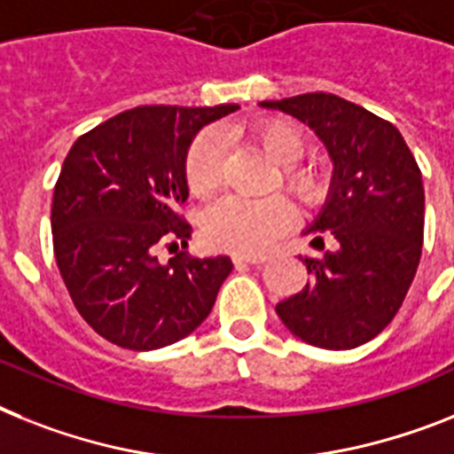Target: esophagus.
Returning <instances> with one entry per match:
<instances>
[{
	"mask_svg": "<svg viewBox=\"0 0 454 454\" xmlns=\"http://www.w3.org/2000/svg\"><path fill=\"white\" fill-rule=\"evenodd\" d=\"M267 262V254H234V264H264Z\"/></svg>",
	"mask_w": 454,
	"mask_h": 454,
	"instance_id": "34e87169",
	"label": "esophagus"
}]
</instances>
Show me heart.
I'll return each mask as SVG.
<instances>
[{"label": "heart", "instance_id": "1", "mask_svg": "<svg viewBox=\"0 0 454 454\" xmlns=\"http://www.w3.org/2000/svg\"><path fill=\"white\" fill-rule=\"evenodd\" d=\"M273 162L283 167V181L301 201H316L322 194L320 176L310 168L297 167L306 155V137L297 125L287 120H267L254 129ZM223 138L215 132H204L194 138L185 160V178L190 192L197 197L215 192L223 183ZM297 218V208L286 197H271L264 201L224 197L208 206L201 220L204 239L213 248L236 250V253H254L267 248L269 243L286 230H290Z\"/></svg>", "mask_w": 454, "mask_h": 454}]
</instances>
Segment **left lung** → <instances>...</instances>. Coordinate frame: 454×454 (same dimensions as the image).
<instances>
[{"label": "left lung", "instance_id": "1", "mask_svg": "<svg viewBox=\"0 0 454 454\" xmlns=\"http://www.w3.org/2000/svg\"><path fill=\"white\" fill-rule=\"evenodd\" d=\"M309 125L334 164L327 200L303 230L310 280L276 306L297 339L325 350H350L387 327L413 283L425 234V190L413 153L392 122L327 92L262 101Z\"/></svg>", "mask_w": 454, "mask_h": 454}]
</instances>
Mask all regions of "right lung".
I'll return each mask as SVG.
<instances>
[{"mask_svg":"<svg viewBox=\"0 0 454 454\" xmlns=\"http://www.w3.org/2000/svg\"><path fill=\"white\" fill-rule=\"evenodd\" d=\"M236 108L137 106L71 145L52 194L55 260L78 313L115 346H171L211 313L230 257L181 253L162 264L157 250L192 234L178 213L190 194L187 151Z\"/></svg>","mask_w":454,"mask_h":454,"instance_id":"right-lung-1","label":"right lung"}]
</instances>
